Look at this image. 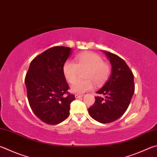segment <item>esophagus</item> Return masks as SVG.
Instances as JSON below:
<instances>
[{"label": "esophagus", "instance_id": "obj_1", "mask_svg": "<svg viewBox=\"0 0 157 157\" xmlns=\"http://www.w3.org/2000/svg\"><path fill=\"white\" fill-rule=\"evenodd\" d=\"M75 97L76 99H78L79 98H82V97H83V95H78V94H76V95H75Z\"/></svg>", "mask_w": 157, "mask_h": 157}]
</instances>
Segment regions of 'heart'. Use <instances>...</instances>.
<instances>
[{
    "mask_svg": "<svg viewBox=\"0 0 157 157\" xmlns=\"http://www.w3.org/2000/svg\"><path fill=\"white\" fill-rule=\"evenodd\" d=\"M87 70L85 73V80L75 82L71 90L76 94H82L93 89L94 82L99 86L107 81L110 75V65L98 54L86 52L79 54L75 58V62L68 59L62 67L64 75L69 83L72 84L78 78L80 71Z\"/></svg>",
    "mask_w": 157,
    "mask_h": 157,
    "instance_id": "b5f03b06",
    "label": "heart"
}]
</instances>
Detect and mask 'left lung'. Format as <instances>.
Masks as SVG:
<instances>
[{
	"label": "left lung",
	"instance_id": "obj_1",
	"mask_svg": "<svg viewBox=\"0 0 157 157\" xmlns=\"http://www.w3.org/2000/svg\"><path fill=\"white\" fill-rule=\"evenodd\" d=\"M112 65V74L108 82L97 93L106 98L95 97V101L88 108L92 118L102 124L115 121L128 109L135 92L134 75L123 59L115 54L106 52Z\"/></svg>",
	"mask_w": 157,
	"mask_h": 157
}]
</instances>
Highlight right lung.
I'll return each instance as SVG.
<instances>
[{
	"label": "right lung",
	"instance_id": "1",
	"mask_svg": "<svg viewBox=\"0 0 157 157\" xmlns=\"http://www.w3.org/2000/svg\"><path fill=\"white\" fill-rule=\"evenodd\" d=\"M70 47H53L31 62L25 79L27 98L34 114L44 123L56 125L69 115L70 104L75 95L69 86L62 67L71 53Z\"/></svg>",
	"mask_w": 157,
	"mask_h": 157
}]
</instances>
